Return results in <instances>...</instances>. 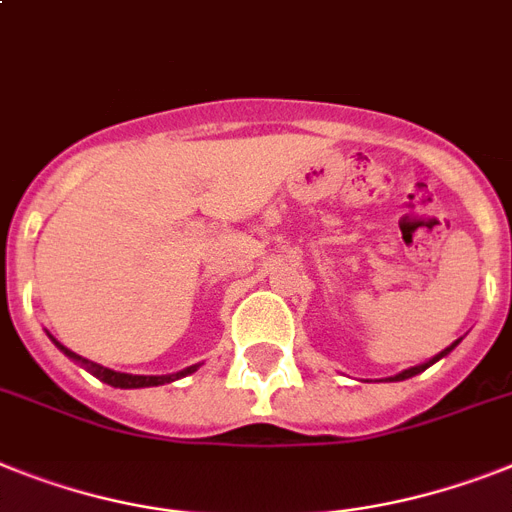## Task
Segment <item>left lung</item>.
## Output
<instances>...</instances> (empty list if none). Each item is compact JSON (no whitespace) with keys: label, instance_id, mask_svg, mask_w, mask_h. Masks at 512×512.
Returning a JSON list of instances; mask_svg holds the SVG:
<instances>
[{"label":"left lung","instance_id":"left-lung-1","mask_svg":"<svg viewBox=\"0 0 512 512\" xmlns=\"http://www.w3.org/2000/svg\"><path fill=\"white\" fill-rule=\"evenodd\" d=\"M460 340H463V337H460ZM460 340H455L453 345H447L445 350H442V353H437V356L434 358H429V361L426 363H418V366H411V369H405V371H400V374H395V377H390V382H403V379H411V377H416V374H421V371H426L429 369V366H432V363H437L439 358H445L447 353H450V350H455L460 345Z\"/></svg>","mask_w":512,"mask_h":512}]
</instances>
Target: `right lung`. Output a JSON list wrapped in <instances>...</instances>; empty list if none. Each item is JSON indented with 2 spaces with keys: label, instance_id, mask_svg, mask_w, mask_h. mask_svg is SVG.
<instances>
[{
  "label": "right lung",
  "instance_id": "add662e5",
  "mask_svg": "<svg viewBox=\"0 0 512 512\" xmlns=\"http://www.w3.org/2000/svg\"><path fill=\"white\" fill-rule=\"evenodd\" d=\"M49 335V332H46ZM49 340L57 345L62 353H65L70 361H75L78 366H83V369L88 371V374H94L96 379H101L104 384H109V387H120V390H141V387H159V384H170L175 382V379H183L188 377V374H193V371H198V366L201 363H193V366H188V369L177 371V374H162V377H146V374H125V371H114V369H107V366H101V363H94L88 361V358L78 356V353H73L70 348H65L62 342L54 340L52 335H49Z\"/></svg>",
  "mask_w": 512,
  "mask_h": 512
}]
</instances>
